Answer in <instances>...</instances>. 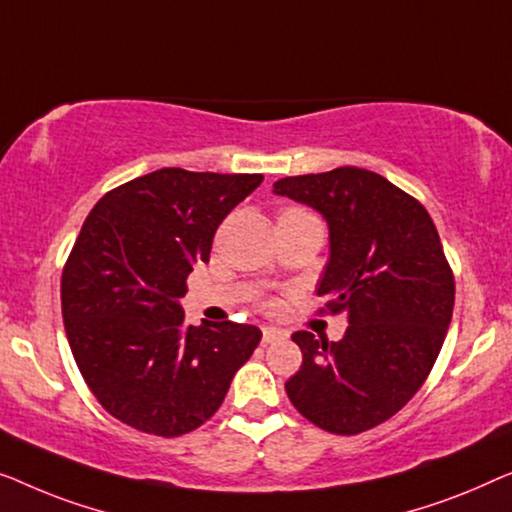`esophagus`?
Returning <instances> with one entry per match:
<instances>
[{"label":"esophagus","mask_w":512,"mask_h":512,"mask_svg":"<svg viewBox=\"0 0 512 512\" xmlns=\"http://www.w3.org/2000/svg\"><path fill=\"white\" fill-rule=\"evenodd\" d=\"M285 334L280 329H276V327H264L262 329V343H273V341H278V338H283Z\"/></svg>","instance_id":"34e87169"}]
</instances>
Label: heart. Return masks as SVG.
I'll return each instance as SVG.
<instances>
[{"instance_id": "obj_1", "label": "heart", "mask_w": 512, "mask_h": 512, "mask_svg": "<svg viewBox=\"0 0 512 512\" xmlns=\"http://www.w3.org/2000/svg\"><path fill=\"white\" fill-rule=\"evenodd\" d=\"M285 211H297V208H285Z\"/></svg>"}]
</instances>
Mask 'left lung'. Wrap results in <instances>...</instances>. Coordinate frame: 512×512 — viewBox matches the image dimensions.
Wrapping results in <instances>:
<instances>
[{"label":"left lung","mask_w":512,"mask_h":512,"mask_svg":"<svg viewBox=\"0 0 512 512\" xmlns=\"http://www.w3.org/2000/svg\"><path fill=\"white\" fill-rule=\"evenodd\" d=\"M273 192L313 206L329 225L331 255L320 313L348 315L341 341L297 331L301 369L285 383L315 427L355 436L397 415L427 380L455 306V276L420 201L357 167L287 176Z\"/></svg>","instance_id":"left-lung-1"}]
</instances>
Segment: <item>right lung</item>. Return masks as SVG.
<instances>
[{
    "instance_id": "right-lung-1",
    "label": "right lung",
    "mask_w": 512,
    "mask_h": 512,
    "mask_svg": "<svg viewBox=\"0 0 512 512\" xmlns=\"http://www.w3.org/2000/svg\"><path fill=\"white\" fill-rule=\"evenodd\" d=\"M262 174L160 169L97 201L62 271V318L78 371L106 413L176 438L222 406L262 331L194 327L178 299L215 229Z\"/></svg>"
}]
</instances>
